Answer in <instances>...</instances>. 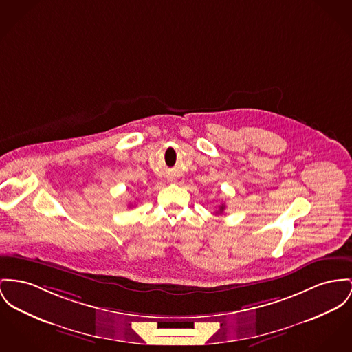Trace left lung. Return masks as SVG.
I'll use <instances>...</instances> for the list:
<instances>
[{
    "label": "left lung",
    "mask_w": 352,
    "mask_h": 352,
    "mask_svg": "<svg viewBox=\"0 0 352 352\" xmlns=\"http://www.w3.org/2000/svg\"><path fill=\"white\" fill-rule=\"evenodd\" d=\"M224 210H226V206H224V204H221V206L219 207V211L216 212V213H223Z\"/></svg>",
    "instance_id": "obj_1"
}]
</instances>
